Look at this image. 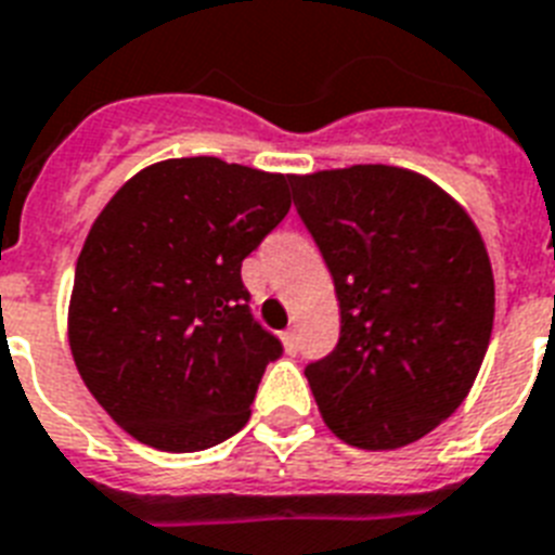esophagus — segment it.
<instances>
[{"instance_id": "1", "label": "esophagus", "mask_w": 555, "mask_h": 555, "mask_svg": "<svg viewBox=\"0 0 555 555\" xmlns=\"http://www.w3.org/2000/svg\"><path fill=\"white\" fill-rule=\"evenodd\" d=\"M282 341H285V348L291 350V353H296V348H299V336H296V331L282 333Z\"/></svg>"}]
</instances>
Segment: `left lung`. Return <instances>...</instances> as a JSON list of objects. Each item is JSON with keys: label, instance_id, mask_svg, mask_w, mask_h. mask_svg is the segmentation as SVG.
Segmentation results:
<instances>
[{"label": "left lung", "instance_id": "obj_1", "mask_svg": "<svg viewBox=\"0 0 555 555\" xmlns=\"http://www.w3.org/2000/svg\"><path fill=\"white\" fill-rule=\"evenodd\" d=\"M291 179L339 299V345L305 371L324 425L362 450L413 444L465 402L488 353L496 287L485 238L408 168Z\"/></svg>", "mask_w": 555, "mask_h": 555}]
</instances>
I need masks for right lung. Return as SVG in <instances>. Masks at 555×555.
I'll use <instances>...</instances> for the list:
<instances>
[{
    "instance_id": "obj_1",
    "label": "right lung",
    "mask_w": 555,
    "mask_h": 555,
    "mask_svg": "<svg viewBox=\"0 0 555 555\" xmlns=\"http://www.w3.org/2000/svg\"><path fill=\"white\" fill-rule=\"evenodd\" d=\"M287 182L216 156L165 159L96 216L67 341L93 399L142 444L207 450L250 418L282 345L250 317L242 262L291 210Z\"/></svg>"
}]
</instances>
